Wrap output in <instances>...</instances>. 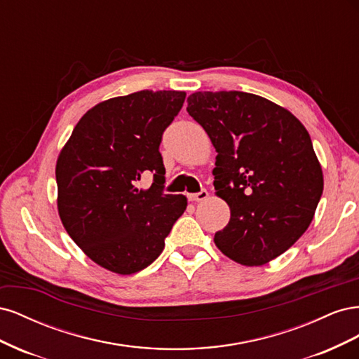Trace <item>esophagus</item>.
<instances>
[{
    "instance_id": "34e87169",
    "label": "esophagus",
    "mask_w": 359,
    "mask_h": 359,
    "mask_svg": "<svg viewBox=\"0 0 359 359\" xmlns=\"http://www.w3.org/2000/svg\"><path fill=\"white\" fill-rule=\"evenodd\" d=\"M206 199H208V191L206 190H202V191L194 193V194H189V201H191V202H202Z\"/></svg>"
}]
</instances>
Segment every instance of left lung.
<instances>
[{
  "label": "left lung",
  "instance_id": "obj_1",
  "mask_svg": "<svg viewBox=\"0 0 359 359\" xmlns=\"http://www.w3.org/2000/svg\"><path fill=\"white\" fill-rule=\"evenodd\" d=\"M187 112L217 151L215 194L231 208L215 245L245 266L283 255L307 231L323 191L306 127L283 106L243 91L193 93Z\"/></svg>",
  "mask_w": 359,
  "mask_h": 359
}]
</instances>
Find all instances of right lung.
<instances>
[{
    "label": "right lung",
    "instance_id": "right-lung-1",
    "mask_svg": "<svg viewBox=\"0 0 359 359\" xmlns=\"http://www.w3.org/2000/svg\"><path fill=\"white\" fill-rule=\"evenodd\" d=\"M184 91H137L86 112L60 151L57 206L64 229L93 262L130 276L160 256L173 223L187 208L165 194L161 135L181 111ZM153 171L155 182H135Z\"/></svg>",
    "mask_w": 359,
    "mask_h": 359
}]
</instances>
